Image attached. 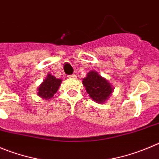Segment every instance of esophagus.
<instances>
[{
  "mask_svg": "<svg viewBox=\"0 0 159 159\" xmlns=\"http://www.w3.org/2000/svg\"><path fill=\"white\" fill-rule=\"evenodd\" d=\"M77 78L76 75H71L68 76V78Z\"/></svg>",
  "mask_w": 159,
  "mask_h": 159,
  "instance_id": "1",
  "label": "esophagus"
}]
</instances>
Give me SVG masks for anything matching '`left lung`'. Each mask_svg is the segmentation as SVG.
Masks as SVG:
<instances>
[{
	"label": "left lung",
	"instance_id": "obj_1",
	"mask_svg": "<svg viewBox=\"0 0 159 159\" xmlns=\"http://www.w3.org/2000/svg\"><path fill=\"white\" fill-rule=\"evenodd\" d=\"M82 84L89 97L98 103L107 101L114 91L111 83L96 70L89 71L83 78Z\"/></svg>",
	"mask_w": 159,
	"mask_h": 159
}]
</instances>
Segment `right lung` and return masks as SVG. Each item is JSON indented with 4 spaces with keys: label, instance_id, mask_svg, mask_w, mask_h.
<instances>
[{
    "label": "right lung",
    "instance_id": "right-lung-1",
    "mask_svg": "<svg viewBox=\"0 0 159 159\" xmlns=\"http://www.w3.org/2000/svg\"><path fill=\"white\" fill-rule=\"evenodd\" d=\"M62 79L56 78L51 74H48L45 79L38 87V96L44 100H50L58 91Z\"/></svg>",
    "mask_w": 159,
    "mask_h": 159
}]
</instances>
